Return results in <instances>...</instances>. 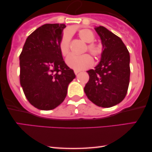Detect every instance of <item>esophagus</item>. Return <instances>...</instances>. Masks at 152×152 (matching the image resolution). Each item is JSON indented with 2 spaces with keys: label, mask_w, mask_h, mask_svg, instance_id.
<instances>
[{
  "label": "esophagus",
  "mask_w": 152,
  "mask_h": 152,
  "mask_svg": "<svg viewBox=\"0 0 152 152\" xmlns=\"http://www.w3.org/2000/svg\"><path fill=\"white\" fill-rule=\"evenodd\" d=\"M80 71H77V70H74V74H76V75H77L78 73H79Z\"/></svg>",
  "instance_id": "obj_1"
}]
</instances>
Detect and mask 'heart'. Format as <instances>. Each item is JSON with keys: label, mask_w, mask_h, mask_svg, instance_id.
I'll return each mask as SVG.
<instances>
[{"label": "heart", "mask_w": 152, "mask_h": 152, "mask_svg": "<svg viewBox=\"0 0 152 152\" xmlns=\"http://www.w3.org/2000/svg\"><path fill=\"white\" fill-rule=\"evenodd\" d=\"M78 36L82 41L88 43L87 44L85 51L88 50L94 57H99L102 55L103 52V47L100 44L94 43L95 39L94 33L89 29L83 28L78 31ZM71 33L67 30L63 33L61 38L59 41V50L63 56H66L70 53ZM93 58L89 54H83L82 56L70 55L66 58V64L71 69L75 70H82L88 69L93 65Z\"/></svg>", "instance_id": "1"}]
</instances>
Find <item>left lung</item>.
Instances as JSON below:
<instances>
[{
  "label": "left lung",
  "instance_id": "8db88e82",
  "mask_svg": "<svg viewBox=\"0 0 152 152\" xmlns=\"http://www.w3.org/2000/svg\"><path fill=\"white\" fill-rule=\"evenodd\" d=\"M103 45L102 58L87 71L89 80L84 92L91 102L104 108L119 104L126 96L130 78V56L118 36L104 26L95 28Z\"/></svg>",
  "mask_w": 152,
  "mask_h": 152
}]
</instances>
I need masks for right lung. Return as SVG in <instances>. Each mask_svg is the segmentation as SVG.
Returning <instances> with one entry per match:
<instances>
[{
  "mask_svg": "<svg viewBox=\"0 0 152 152\" xmlns=\"http://www.w3.org/2000/svg\"><path fill=\"white\" fill-rule=\"evenodd\" d=\"M65 24H44L26 39L20 54V83L29 103L38 109L52 110L65 99L76 77L59 50Z\"/></svg>",
  "mask_w": 152,
  "mask_h": 152,
  "instance_id": "1",
  "label": "right lung"
}]
</instances>
